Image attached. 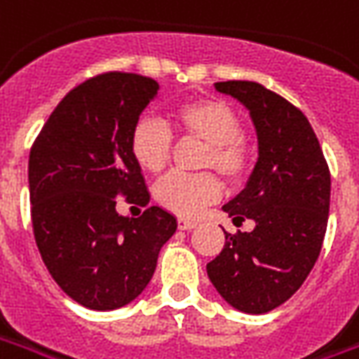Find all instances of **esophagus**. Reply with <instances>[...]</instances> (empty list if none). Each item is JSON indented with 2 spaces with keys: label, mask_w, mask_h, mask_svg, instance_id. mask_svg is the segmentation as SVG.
<instances>
[{
  "label": "esophagus",
  "mask_w": 359,
  "mask_h": 359,
  "mask_svg": "<svg viewBox=\"0 0 359 359\" xmlns=\"http://www.w3.org/2000/svg\"><path fill=\"white\" fill-rule=\"evenodd\" d=\"M177 226H179V230H192V228L198 226V222H196V220L179 219L177 220Z\"/></svg>",
  "instance_id": "obj_1"
}]
</instances>
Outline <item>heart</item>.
Here are the masks:
<instances>
[{
	"instance_id": "b5f03b06",
	"label": "heart",
	"mask_w": 359,
	"mask_h": 359,
	"mask_svg": "<svg viewBox=\"0 0 359 359\" xmlns=\"http://www.w3.org/2000/svg\"><path fill=\"white\" fill-rule=\"evenodd\" d=\"M172 119L182 135L207 144L201 156V167L217 169L230 184H240L251 175L253 146L241 133L240 116L226 102L219 98L192 100L180 104ZM129 150L140 169L148 172L163 171L172 154L171 131L158 119L140 118L129 135ZM222 182L215 172H172L158 182L154 198L167 211L192 219L219 200Z\"/></svg>"
}]
</instances>
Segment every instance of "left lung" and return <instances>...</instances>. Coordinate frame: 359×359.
<instances>
[{
	"mask_svg": "<svg viewBox=\"0 0 359 359\" xmlns=\"http://www.w3.org/2000/svg\"><path fill=\"white\" fill-rule=\"evenodd\" d=\"M253 118L259 159L247 188L222 207L255 220L253 232H224L207 276L224 301L264 314L291 299L312 272L327 230L331 172L306 116L255 81H219ZM224 230V228H222Z\"/></svg>",
	"mask_w": 359,
	"mask_h": 359,
	"instance_id": "left-lung-1",
	"label": "left lung"
}]
</instances>
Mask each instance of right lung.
Here are the masks:
<instances>
[{
  "mask_svg": "<svg viewBox=\"0 0 359 359\" xmlns=\"http://www.w3.org/2000/svg\"><path fill=\"white\" fill-rule=\"evenodd\" d=\"M158 89L139 74H98L58 102L32 144L36 245L58 287L81 306L114 310L137 299L177 230L158 205L137 219L116 211L118 198L150 201L129 135Z\"/></svg>",
  "mask_w": 359,
  "mask_h": 359,
  "instance_id": "add662e5",
  "label": "right lung"
}]
</instances>
